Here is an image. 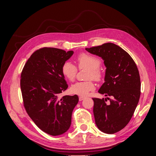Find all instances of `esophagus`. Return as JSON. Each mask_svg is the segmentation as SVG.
<instances>
[{
    "instance_id": "1",
    "label": "esophagus",
    "mask_w": 156,
    "mask_h": 156,
    "mask_svg": "<svg viewBox=\"0 0 156 156\" xmlns=\"http://www.w3.org/2000/svg\"><path fill=\"white\" fill-rule=\"evenodd\" d=\"M84 98H85V97H84V96H79V101H82V100H84Z\"/></svg>"
}]
</instances>
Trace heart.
<instances>
[{"instance_id": "1", "label": "heart", "mask_w": 156, "mask_h": 156, "mask_svg": "<svg viewBox=\"0 0 156 156\" xmlns=\"http://www.w3.org/2000/svg\"><path fill=\"white\" fill-rule=\"evenodd\" d=\"M77 66L79 69L87 68L88 72L87 75V79H94L96 81H100L103 77V71L100 68L101 60L95 56L87 53H81L76 58ZM62 73L70 81L75 79L77 73V68L72 63L66 62L62 66ZM95 88V84L92 80L87 81L77 82L71 87V91L79 96H87Z\"/></svg>"}]
</instances>
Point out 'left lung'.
Masks as SVG:
<instances>
[{
  "label": "left lung",
  "instance_id": "1",
  "mask_svg": "<svg viewBox=\"0 0 156 156\" xmlns=\"http://www.w3.org/2000/svg\"><path fill=\"white\" fill-rule=\"evenodd\" d=\"M100 56L107 68L105 83L98 92L107 99L92 98L96 124L100 131L113 134L120 131L133 116L140 96V80L133 59L120 47L112 43L86 48Z\"/></svg>",
  "mask_w": 156,
  "mask_h": 156
}]
</instances>
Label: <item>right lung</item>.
Segmentation results:
<instances>
[{"mask_svg": "<svg viewBox=\"0 0 156 156\" xmlns=\"http://www.w3.org/2000/svg\"><path fill=\"white\" fill-rule=\"evenodd\" d=\"M73 54V51L53 48L39 49L28 59L21 74V90L27 114L41 130L53 136L68 131L79 101L77 95L58 98L68 87L61 68Z\"/></svg>", "mask_w": 156, "mask_h": 156, "instance_id": "right-lung-1", "label": "right lung"}]
</instances>
